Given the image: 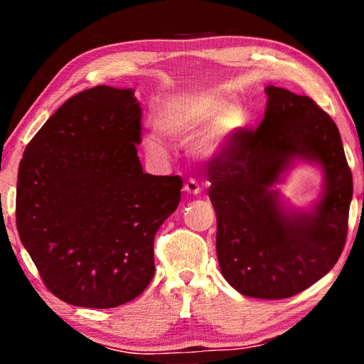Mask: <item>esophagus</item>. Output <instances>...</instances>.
I'll return each mask as SVG.
<instances>
[{
  "instance_id": "1",
  "label": "esophagus",
  "mask_w": 364,
  "mask_h": 364,
  "mask_svg": "<svg viewBox=\"0 0 364 364\" xmlns=\"http://www.w3.org/2000/svg\"><path fill=\"white\" fill-rule=\"evenodd\" d=\"M184 193H188V194H193V196H197V194H200V191H202V188L199 186V183H197L196 180H193V178H191V180H188L186 183H184Z\"/></svg>"
}]
</instances>
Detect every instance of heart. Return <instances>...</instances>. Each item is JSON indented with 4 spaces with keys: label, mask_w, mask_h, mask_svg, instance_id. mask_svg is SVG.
I'll return each mask as SVG.
<instances>
[{
    "label": "heart",
    "mask_w": 364,
    "mask_h": 364,
    "mask_svg": "<svg viewBox=\"0 0 364 364\" xmlns=\"http://www.w3.org/2000/svg\"><path fill=\"white\" fill-rule=\"evenodd\" d=\"M244 125L245 114L237 102L204 93L171 97L154 114V127L162 136L189 143V152L202 160L223 156ZM146 151L159 160L168 157L167 146L154 136L146 139Z\"/></svg>",
    "instance_id": "obj_1"
}]
</instances>
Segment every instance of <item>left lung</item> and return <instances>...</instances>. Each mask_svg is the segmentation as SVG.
<instances>
[{"instance_id":"1","label":"left lung","mask_w":364,"mask_h":364,"mask_svg":"<svg viewBox=\"0 0 364 364\" xmlns=\"http://www.w3.org/2000/svg\"><path fill=\"white\" fill-rule=\"evenodd\" d=\"M255 132L232 138L208 168L223 278L254 299H287L328 274L341 257L353 196L352 171L334 120L308 96L269 85ZM295 161L325 176L310 209L289 208L274 189Z\"/></svg>"}]
</instances>
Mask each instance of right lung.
Segmentation results:
<instances>
[{
	"instance_id": "add662e5",
	"label": "right lung",
	"mask_w": 364,
	"mask_h": 364,
	"mask_svg": "<svg viewBox=\"0 0 364 364\" xmlns=\"http://www.w3.org/2000/svg\"><path fill=\"white\" fill-rule=\"evenodd\" d=\"M132 88L72 96L27 144L16 223L45 286L75 306L114 308L154 278V236L180 204V176L143 171Z\"/></svg>"
}]
</instances>
